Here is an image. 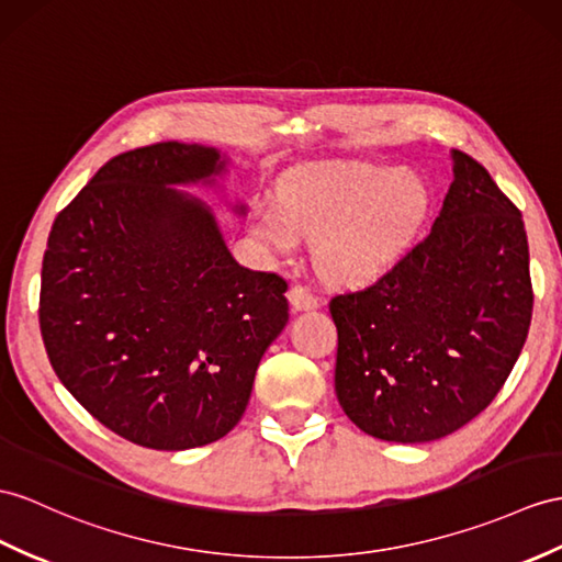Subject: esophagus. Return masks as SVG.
Wrapping results in <instances>:
<instances>
[{"instance_id":"34e87169","label":"esophagus","mask_w":562,"mask_h":562,"mask_svg":"<svg viewBox=\"0 0 562 562\" xmlns=\"http://www.w3.org/2000/svg\"><path fill=\"white\" fill-rule=\"evenodd\" d=\"M289 300H291V307L295 312H305V310L319 307L317 295H314L310 289H305V285H293V289L289 291Z\"/></svg>"}]
</instances>
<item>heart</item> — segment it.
I'll use <instances>...</instances> for the list:
<instances>
[{"instance_id":"b5f03b06","label":"heart","mask_w":562,"mask_h":562,"mask_svg":"<svg viewBox=\"0 0 562 562\" xmlns=\"http://www.w3.org/2000/svg\"><path fill=\"white\" fill-rule=\"evenodd\" d=\"M431 207L424 178L379 164L312 169L285 178L279 202H259L250 231L277 257H295L303 238L319 240L328 279L369 289L398 267Z\"/></svg>"}]
</instances>
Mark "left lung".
Returning a JSON list of instances; mask_svg holds the SVG:
<instances>
[{
	"label": "left lung",
	"mask_w": 562,
	"mask_h": 562,
	"mask_svg": "<svg viewBox=\"0 0 562 562\" xmlns=\"http://www.w3.org/2000/svg\"><path fill=\"white\" fill-rule=\"evenodd\" d=\"M441 214L386 279L328 305L336 395L355 427L381 441L427 443L496 398L531 322L522 214L482 164L450 149Z\"/></svg>",
	"instance_id": "1"
}]
</instances>
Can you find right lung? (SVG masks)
<instances>
[{"label": "right lung", "instance_id": "add662e5", "mask_svg": "<svg viewBox=\"0 0 562 562\" xmlns=\"http://www.w3.org/2000/svg\"><path fill=\"white\" fill-rule=\"evenodd\" d=\"M226 171L207 145L131 149L90 178L47 240L40 331L54 372L145 448L188 450L234 429L289 322L285 281L240 267L210 204L181 190H216Z\"/></svg>", "mask_w": 562, "mask_h": 562}]
</instances>
